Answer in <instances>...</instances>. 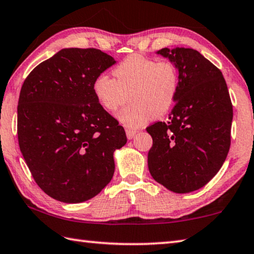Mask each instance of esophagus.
Instances as JSON below:
<instances>
[{
  "label": "esophagus",
  "instance_id": "esophagus-1",
  "mask_svg": "<svg viewBox=\"0 0 254 254\" xmlns=\"http://www.w3.org/2000/svg\"><path fill=\"white\" fill-rule=\"evenodd\" d=\"M136 133H137V131L136 130H131V129H127V130H126V135H127V138H128L129 140L132 139V138L136 136Z\"/></svg>",
  "mask_w": 254,
  "mask_h": 254
}]
</instances>
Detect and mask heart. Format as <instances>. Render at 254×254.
Wrapping results in <instances>:
<instances>
[{
  "mask_svg": "<svg viewBox=\"0 0 254 254\" xmlns=\"http://www.w3.org/2000/svg\"><path fill=\"white\" fill-rule=\"evenodd\" d=\"M113 79L99 75L93 82V93L100 106L109 113L130 104L116 115L128 128H140L152 116L170 111L179 89V73L169 61L156 62L142 55L128 56L112 71Z\"/></svg>",
  "mask_w": 254,
  "mask_h": 254,
  "instance_id": "heart-1",
  "label": "heart"
}]
</instances>
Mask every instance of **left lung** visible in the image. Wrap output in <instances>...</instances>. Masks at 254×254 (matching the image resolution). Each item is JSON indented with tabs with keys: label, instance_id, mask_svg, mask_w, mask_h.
I'll return each mask as SVG.
<instances>
[{
	"label": "left lung",
	"instance_id": "8db88e82",
	"mask_svg": "<svg viewBox=\"0 0 254 254\" xmlns=\"http://www.w3.org/2000/svg\"><path fill=\"white\" fill-rule=\"evenodd\" d=\"M172 62L179 89L167 123L147 127L152 137L148 168L152 178L176 193L202 188L221 168L230 148L233 117L223 75L198 51L161 49Z\"/></svg>",
	"mask_w": 254,
	"mask_h": 254
}]
</instances>
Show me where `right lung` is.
Masks as SVG:
<instances>
[{
	"mask_svg": "<svg viewBox=\"0 0 254 254\" xmlns=\"http://www.w3.org/2000/svg\"><path fill=\"white\" fill-rule=\"evenodd\" d=\"M114 64L99 50L64 49L24 80L18 145L33 178L53 199L84 202L111 183L114 152L127 137L95 98L93 82Z\"/></svg>",
	"mask_w": 254,
	"mask_h": 254,
	"instance_id": "1",
	"label": "right lung"
}]
</instances>
